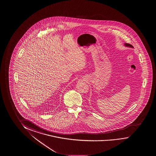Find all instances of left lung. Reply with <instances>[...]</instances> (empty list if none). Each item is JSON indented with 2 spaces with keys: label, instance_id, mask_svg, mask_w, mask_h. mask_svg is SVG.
<instances>
[{
  "label": "left lung",
  "instance_id": "1",
  "mask_svg": "<svg viewBox=\"0 0 156 156\" xmlns=\"http://www.w3.org/2000/svg\"><path fill=\"white\" fill-rule=\"evenodd\" d=\"M125 46L127 47H133L131 45V44H125Z\"/></svg>",
  "mask_w": 156,
  "mask_h": 156
}]
</instances>
